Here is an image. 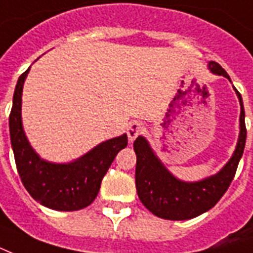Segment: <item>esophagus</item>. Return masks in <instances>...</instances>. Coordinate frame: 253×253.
Listing matches in <instances>:
<instances>
[{"label": "esophagus", "mask_w": 253, "mask_h": 253, "mask_svg": "<svg viewBox=\"0 0 253 253\" xmlns=\"http://www.w3.org/2000/svg\"><path fill=\"white\" fill-rule=\"evenodd\" d=\"M145 131V126L142 125L141 122H132L131 125L127 128V136H128V141L134 142L138 136L143 134Z\"/></svg>", "instance_id": "obj_1"}]
</instances>
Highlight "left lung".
Masks as SVG:
<instances>
[{
	"label": "left lung",
	"instance_id": "8db88e82",
	"mask_svg": "<svg viewBox=\"0 0 253 253\" xmlns=\"http://www.w3.org/2000/svg\"><path fill=\"white\" fill-rule=\"evenodd\" d=\"M208 68L214 75L224 76L231 82L229 75L216 61H209ZM240 102V132L236 149L224 168L211 177L196 182H186L170 173L155 154L145 136L139 135L134 142L136 154L135 186L138 197L153 214L165 220H189L203 214L218 203L229 188L236 174L237 165L244 153L247 139L246 112L243 99L235 87Z\"/></svg>",
	"mask_w": 253,
	"mask_h": 253
}]
</instances>
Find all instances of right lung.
Here are the masks:
<instances>
[{
  "label": "right lung",
  "mask_w": 253,
  "mask_h": 253,
  "mask_svg": "<svg viewBox=\"0 0 253 253\" xmlns=\"http://www.w3.org/2000/svg\"><path fill=\"white\" fill-rule=\"evenodd\" d=\"M31 67L18 78L9 117L10 142L17 171L28 193L41 205L63 212L88 207L96 198L102 179L112 161L127 146L123 134L95 146L67 164H56L41 158L28 141L22 126V88Z\"/></svg>",
  "instance_id": "1"
}]
</instances>
